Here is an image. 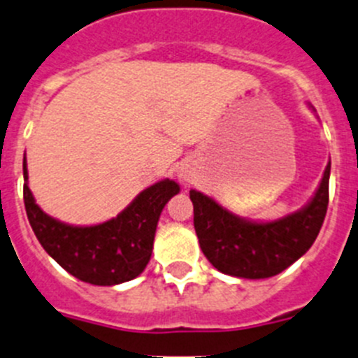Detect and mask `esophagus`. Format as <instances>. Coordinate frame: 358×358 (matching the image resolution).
I'll return each mask as SVG.
<instances>
[{"label":"esophagus","mask_w":358,"mask_h":358,"mask_svg":"<svg viewBox=\"0 0 358 358\" xmlns=\"http://www.w3.org/2000/svg\"><path fill=\"white\" fill-rule=\"evenodd\" d=\"M178 176H180V178H183V180H189L190 178V171L187 168H180L178 169Z\"/></svg>","instance_id":"1"}]
</instances>
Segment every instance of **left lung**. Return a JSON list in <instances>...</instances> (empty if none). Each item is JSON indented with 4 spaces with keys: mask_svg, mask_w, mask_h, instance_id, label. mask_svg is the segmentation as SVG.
<instances>
[{
    "mask_svg": "<svg viewBox=\"0 0 358 358\" xmlns=\"http://www.w3.org/2000/svg\"><path fill=\"white\" fill-rule=\"evenodd\" d=\"M331 164L313 199L275 222H250L222 208L217 201L190 190L194 229L206 259L220 273L238 278H269L303 257L317 239L329 206Z\"/></svg>",
    "mask_w": 358,
    "mask_h": 358,
    "instance_id": "obj_1",
    "label": "left lung"
}]
</instances>
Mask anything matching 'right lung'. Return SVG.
I'll use <instances>...</instances> for the list:
<instances>
[{
    "label": "right lung",
    "mask_w": 358,
    "mask_h": 358,
    "mask_svg": "<svg viewBox=\"0 0 358 358\" xmlns=\"http://www.w3.org/2000/svg\"><path fill=\"white\" fill-rule=\"evenodd\" d=\"M178 192V183L162 180L145 189L112 220L75 227L48 217L34 203L24 157V204L38 241L69 275L92 285H119L143 273L162 208Z\"/></svg>",
    "instance_id": "obj_1"
}]
</instances>
